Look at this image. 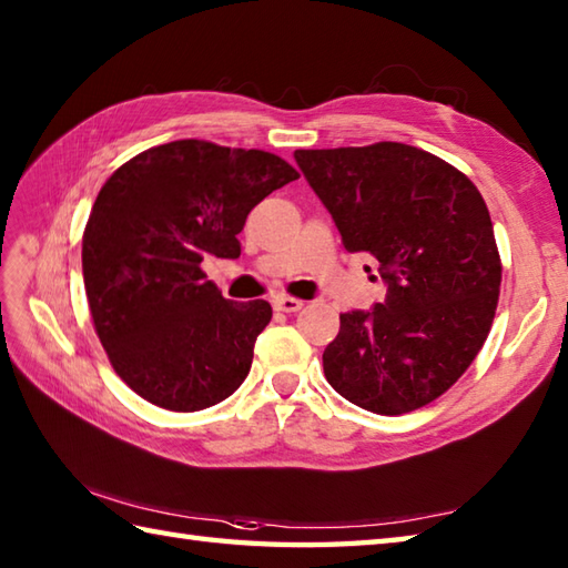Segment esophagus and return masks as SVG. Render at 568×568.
<instances>
[{
	"mask_svg": "<svg viewBox=\"0 0 568 568\" xmlns=\"http://www.w3.org/2000/svg\"><path fill=\"white\" fill-rule=\"evenodd\" d=\"M273 307H275L277 312H287V315H291V312H300V310H303L305 303H303V300H297V297L277 295V297L273 300Z\"/></svg>",
	"mask_w": 568,
	"mask_h": 568,
	"instance_id": "34e87169",
	"label": "esophagus"
}]
</instances>
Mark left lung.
Wrapping results in <instances>:
<instances>
[{
    "label": "left lung",
    "mask_w": 568,
    "mask_h": 568,
    "mask_svg": "<svg viewBox=\"0 0 568 568\" xmlns=\"http://www.w3.org/2000/svg\"><path fill=\"white\" fill-rule=\"evenodd\" d=\"M300 171L348 253H371L388 285L339 317L322 364L332 388L376 415L437 400L474 364L500 295V253L484 197L454 165L397 141L300 149Z\"/></svg>",
    "instance_id": "8db88e82"
}]
</instances>
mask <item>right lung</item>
Masks as SVG:
<instances>
[{"mask_svg":"<svg viewBox=\"0 0 568 568\" xmlns=\"http://www.w3.org/2000/svg\"><path fill=\"white\" fill-rule=\"evenodd\" d=\"M300 173L281 155L183 139L116 168L82 234L84 293L110 364L143 400L197 413L232 395L271 322L202 271L239 258L248 212Z\"/></svg>","mask_w":568,"mask_h":568,"instance_id":"right-lung-1","label":"right lung"}]
</instances>
